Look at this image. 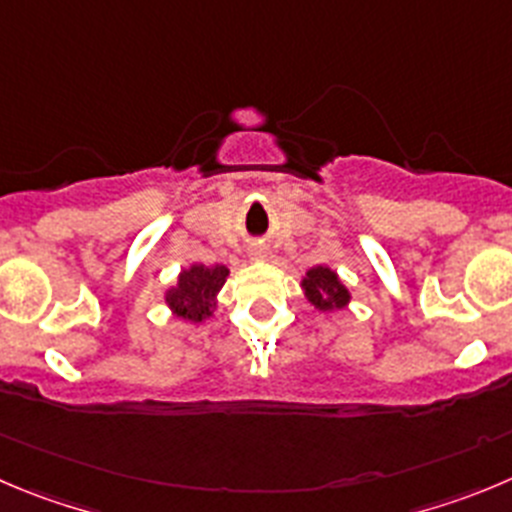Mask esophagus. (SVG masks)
Returning <instances> with one entry per match:
<instances>
[{
  "label": "esophagus",
  "mask_w": 512,
  "mask_h": 512,
  "mask_svg": "<svg viewBox=\"0 0 512 512\" xmlns=\"http://www.w3.org/2000/svg\"><path fill=\"white\" fill-rule=\"evenodd\" d=\"M252 255H255V257L265 255V245H252Z\"/></svg>",
  "instance_id": "34e87169"
}]
</instances>
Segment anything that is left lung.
I'll return each instance as SVG.
<instances>
[{
    "instance_id": "8db88e82",
    "label": "left lung",
    "mask_w": 512,
    "mask_h": 512,
    "mask_svg": "<svg viewBox=\"0 0 512 512\" xmlns=\"http://www.w3.org/2000/svg\"><path fill=\"white\" fill-rule=\"evenodd\" d=\"M305 300L321 313H333V310H346L351 303V290L346 288L338 272L328 265H315L305 272L300 280Z\"/></svg>"
}]
</instances>
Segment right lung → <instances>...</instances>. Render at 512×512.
I'll use <instances>...</instances> for the list:
<instances>
[{
  "mask_svg": "<svg viewBox=\"0 0 512 512\" xmlns=\"http://www.w3.org/2000/svg\"><path fill=\"white\" fill-rule=\"evenodd\" d=\"M229 270L224 265H202L191 262L179 272L174 285L164 290L166 308L171 315L189 323H204L219 305V290L227 283Z\"/></svg>",
  "mask_w": 512,
  "mask_h": 512,
  "instance_id": "obj_1",
  "label": "right lung"
}]
</instances>
